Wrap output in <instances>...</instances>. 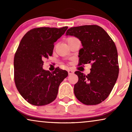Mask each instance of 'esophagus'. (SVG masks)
<instances>
[{
	"mask_svg": "<svg viewBox=\"0 0 132 132\" xmlns=\"http://www.w3.org/2000/svg\"><path fill=\"white\" fill-rule=\"evenodd\" d=\"M68 75H72V74L74 73V71L71 70H68Z\"/></svg>",
	"mask_w": 132,
	"mask_h": 132,
	"instance_id": "1",
	"label": "esophagus"
}]
</instances>
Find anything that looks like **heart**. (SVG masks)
<instances>
[{"label":"heart","mask_w":132,"mask_h":132,"mask_svg":"<svg viewBox=\"0 0 132 132\" xmlns=\"http://www.w3.org/2000/svg\"><path fill=\"white\" fill-rule=\"evenodd\" d=\"M75 38V37H70V38Z\"/></svg>","instance_id":"b5f03b06"}]
</instances>
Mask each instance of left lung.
I'll list each match as a JSON object with an SVG mask.
<instances>
[{
	"instance_id": "1",
	"label": "left lung",
	"mask_w": 132,
	"mask_h": 132,
	"mask_svg": "<svg viewBox=\"0 0 132 132\" xmlns=\"http://www.w3.org/2000/svg\"><path fill=\"white\" fill-rule=\"evenodd\" d=\"M67 35L80 39L79 65L91 64V72L85 75L75 72L79 77L74 86L76 98L86 105L98 104L107 98L119 73L118 52L107 32L97 25H84L68 29Z\"/></svg>"
}]
</instances>
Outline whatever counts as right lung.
<instances>
[{
	"label": "right lung",
	"mask_w": 132,
	"mask_h": 132,
	"mask_svg": "<svg viewBox=\"0 0 132 132\" xmlns=\"http://www.w3.org/2000/svg\"><path fill=\"white\" fill-rule=\"evenodd\" d=\"M67 28H34L21 39L14 56V82L29 103L39 106L53 102L59 85L68 76V72L59 67L52 73L43 68V60L52 56L54 43Z\"/></svg>",
	"instance_id": "obj_1"
}]
</instances>
